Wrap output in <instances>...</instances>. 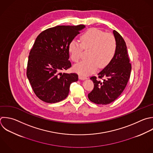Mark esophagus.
I'll list each match as a JSON object with an SVG mask.
<instances>
[{"mask_svg": "<svg viewBox=\"0 0 153 153\" xmlns=\"http://www.w3.org/2000/svg\"><path fill=\"white\" fill-rule=\"evenodd\" d=\"M79 79H81V80H85V79H87V78L85 77V76H83L82 75H79Z\"/></svg>", "mask_w": 153, "mask_h": 153, "instance_id": "34e87169", "label": "esophagus"}]
</instances>
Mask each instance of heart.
Segmentation results:
<instances>
[{
	"label": "heart",
	"instance_id": "heart-1",
	"mask_svg": "<svg viewBox=\"0 0 153 153\" xmlns=\"http://www.w3.org/2000/svg\"><path fill=\"white\" fill-rule=\"evenodd\" d=\"M80 43L72 40L69 45L71 58L74 62H78L81 57L82 49L88 50L86 60L74 66V71L82 76L94 72L97 66L104 68L111 61L117 49L115 37L111 33L90 29L84 33L79 38Z\"/></svg>",
	"mask_w": 153,
	"mask_h": 153
}]
</instances>
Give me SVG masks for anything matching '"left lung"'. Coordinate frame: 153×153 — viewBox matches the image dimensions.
<instances>
[{"label": "left lung", "mask_w": 153, "mask_h": 153, "mask_svg": "<svg viewBox=\"0 0 153 153\" xmlns=\"http://www.w3.org/2000/svg\"><path fill=\"white\" fill-rule=\"evenodd\" d=\"M117 42L115 54L108 65L96 76L90 78L94 83L93 90L88 94L90 101L96 104L107 105L116 100L124 91L130 78L131 64L127 47L123 37L113 31Z\"/></svg>", "instance_id": "8db88e82"}]
</instances>
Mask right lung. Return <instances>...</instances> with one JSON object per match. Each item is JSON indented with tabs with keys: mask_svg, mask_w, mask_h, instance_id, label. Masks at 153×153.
<instances>
[{
	"mask_svg": "<svg viewBox=\"0 0 153 153\" xmlns=\"http://www.w3.org/2000/svg\"><path fill=\"white\" fill-rule=\"evenodd\" d=\"M85 27L84 25L57 26L41 32L30 50L27 76L37 97L47 103H56L68 96L71 84L78 80L74 73H62L71 67L69 43Z\"/></svg>",
	"mask_w": 153,
	"mask_h": 153,
	"instance_id": "obj_1",
	"label": "right lung"
}]
</instances>
